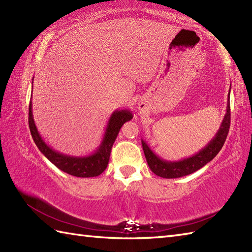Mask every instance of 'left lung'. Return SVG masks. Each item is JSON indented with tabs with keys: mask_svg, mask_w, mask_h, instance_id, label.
Here are the masks:
<instances>
[{
	"mask_svg": "<svg viewBox=\"0 0 252 252\" xmlns=\"http://www.w3.org/2000/svg\"><path fill=\"white\" fill-rule=\"evenodd\" d=\"M231 92V89H229ZM229 92H228V100L226 106V112L224 115L223 120L221 122V126L219 127L216 135L211 138L207 145L201 148L199 152L189 156L187 158H183L180 160H165L158 155L155 154L153 149L148 146L146 141L142 138V146L144 155H145L146 161L148 163V167L153 172L163 179H176L181 178V176L189 175L190 173H194L195 171L199 170L203 165H206L208 162L215 158L221 148L224 145V142L226 140L229 123H231V111H229Z\"/></svg>",
	"mask_w": 252,
	"mask_h": 252,
	"instance_id": "left-lung-1",
	"label": "left lung"
}]
</instances>
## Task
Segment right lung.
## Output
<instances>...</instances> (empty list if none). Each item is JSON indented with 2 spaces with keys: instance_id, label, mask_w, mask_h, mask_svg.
Segmentation results:
<instances>
[{
  "instance_id": "obj_1",
  "label": "right lung",
  "mask_w": 252,
  "mask_h": 252,
  "mask_svg": "<svg viewBox=\"0 0 252 252\" xmlns=\"http://www.w3.org/2000/svg\"><path fill=\"white\" fill-rule=\"evenodd\" d=\"M31 99L32 95L29 104V127L35 145L58 169L70 175L78 176V178H93V176H97L104 172L109 161L111 147L114 145L118 134H119L121 126L123 123L130 121L133 118V114L130 109L126 108L115 110L107 122L105 133L97 148L89 155L72 156V155L57 152L50 145H47L35 126L33 114H32Z\"/></svg>"
}]
</instances>
